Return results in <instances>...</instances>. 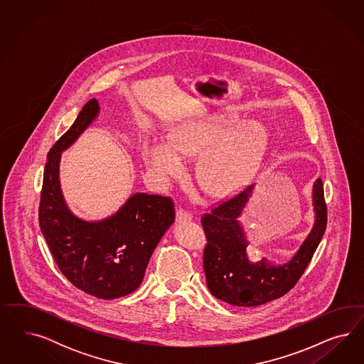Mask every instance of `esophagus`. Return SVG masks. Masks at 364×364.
I'll return each mask as SVG.
<instances>
[{"instance_id":"34e87169","label":"esophagus","mask_w":364,"mask_h":364,"mask_svg":"<svg viewBox=\"0 0 364 364\" xmlns=\"http://www.w3.org/2000/svg\"><path fill=\"white\" fill-rule=\"evenodd\" d=\"M176 220L178 223H181V221H191L192 220V215L187 212V210H177Z\"/></svg>"}]
</instances>
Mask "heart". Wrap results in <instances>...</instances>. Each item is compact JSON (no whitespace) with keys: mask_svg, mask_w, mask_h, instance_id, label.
Masks as SVG:
<instances>
[{"mask_svg":"<svg viewBox=\"0 0 364 364\" xmlns=\"http://www.w3.org/2000/svg\"><path fill=\"white\" fill-rule=\"evenodd\" d=\"M171 143H154L145 160L154 180L166 186L183 172V159L196 157L195 178L212 198H225L247 186L259 172L269 146L262 122L239 114L215 113L180 122Z\"/></svg>","mask_w":364,"mask_h":364,"instance_id":"obj_1","label":"heart"}]
</instances>
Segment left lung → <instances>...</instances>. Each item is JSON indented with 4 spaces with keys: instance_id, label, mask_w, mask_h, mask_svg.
I'll use <instances>...</instances> for the list:
<instances>
[{
    "instance_id": "1",
    "label": "left lung",
    "mask_w": 364,
    "mask_h": 364,
    "mask_svg": "<svg viewBox=\"0 0 364 364\" xmlns=\"http://www.w3.org/2000/svg\"><path fill=\"white\" fill-rule=\"evenodd\" d=\"M254 188L252 184L201 218L208 242L203 260L207 287L215 298L237 307H256L286 295L309 264L327 225L324 189L318 178L312 189L315 223L296 254L284 264H274L267 257L251 262L250 240L239 218Z\"/></svg>"
}]
</instances>
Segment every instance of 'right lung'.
Masks as SVG:
<instances>
[{"instance_id":"right-lung-1","label":"right lung","mask_w":364,"mask_h":364,"mask_svg":"<svg viewBox=\"0 0 364 364\" xmlns=\"http://www.w3.org/2000/svg\"><path fill=\"white\" fill-rule=\"evenodd\" d=\"M99 113V101L89 100L70 129L49 151L38 220L66 279L92 296L109 300L125 296L141 284L154 248L175 221V207L169 198L134 193L102 220H84L69 210L60 184L61 154Z\"/></svg>"}]
</instances>
